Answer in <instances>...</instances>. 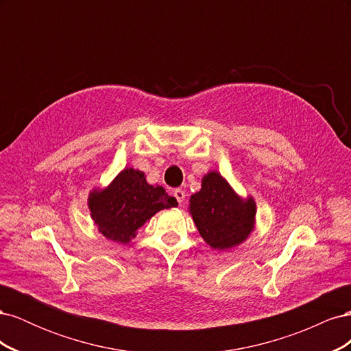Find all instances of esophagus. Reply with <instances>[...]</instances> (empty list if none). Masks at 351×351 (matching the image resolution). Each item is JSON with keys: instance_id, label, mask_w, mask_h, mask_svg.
<instances>
[{"instance_id": "1", "label": "esophagus", "mask_w": 351, "mask_h": 351, "mask_svg": "<svg viewBox=\"0 0 351 351\" xmlns=\"http://www.w3.org/2000/svg\"><path fill=\"white\" fill-rule=\"evenodd\" d=\"M174 197L177 199V202H178V204H180V205H182V204H183V202H184L186 193L183 192V190H182V189H176V190H174Z\"/></svg>"}]
</instances>
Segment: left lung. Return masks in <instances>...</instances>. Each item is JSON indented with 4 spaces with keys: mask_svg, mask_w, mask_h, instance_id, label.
<instances>
[{
    "mask_svg": "<svg viewBox=\"0 0 351 351\" xmlns=\"http://www.w3.org/2000/svg\"><path fill=\"white\" fill-rule=\"evenodd\" d=\"M189 209L199 234L210 247L219 250L231 249L246 240L256 215L254 200L239 197L215 171L202 180L200 192L190 197Z\"/></svg>",
    "mask_w": 351,
    "mask_h": 351,
    "instance_id": "1",
    "label": "left lung"
}]
</instances>
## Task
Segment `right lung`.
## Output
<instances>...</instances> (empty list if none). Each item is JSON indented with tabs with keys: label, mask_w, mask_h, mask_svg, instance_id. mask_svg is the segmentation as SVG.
Returning a JSON list of instances; mask_svg holds the SVG:
<instances>
[{
	"label": "right lung",
	"mask_w": 351,
	"mask_h": 351,
	"mask_svg": "<svg viewBox=\"0 0 351 351\" xmlns=\"http://www.w3.org/2000/svg\"><path fill=\"white\" fill-rule=\"evenodd\" d=\"M177 200L164 187L147 184L142 171L125 168L104 190L89 196L92 219L99 232L117 243H129L158 210L177 206Z\"/></svg>",
	"instance_id": "right-lung-1"
}]
</instances>
